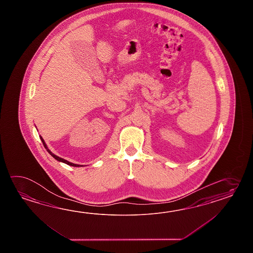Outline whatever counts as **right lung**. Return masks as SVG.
Returning a JSON list of instances; mask_svg holds the SVG:
<instances>
[{"label": "right lung", "instance_id": "right-lung-1", "mask_svg": "<svg viewBox=\"0 0 253 253\" xmlns=\"http://www.w3.org/2000/svg\"><path fill=\"white\" fill-rule=\"evenodd\" d=\"M40 137H41V140H42V142L43 145H44V147L47 149V151H48V154L50 155V156H52V157H54L57 161L59 162H62V163H65V164H67V165H69V166H70V167H82V166H81V165H77V164H73V163H70V162L67 161V160H65V159H63V158H61V157H59V156H57L56 155H54V154H52L51 153V151L49 150L48 148V146H47V145H46V143L44 142V140H43L42 137L40 135Z\"/></svg>", "mask_w": 253, "mask_h": 253}]
</instances>
